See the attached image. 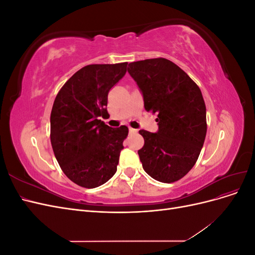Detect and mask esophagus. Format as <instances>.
Wrapping results in <instances>:
<instances>
[{
  "label": "esophagus",
  "mask_w": 255,
  "mask_h": 255,
  "mask_svg": "<svg viewBox=\"0 0 255 255\" xmlns=\"http://www.w3.org/2000/svg\"><path fill=\"white\" fill-rule=\"evenodd\" d=\"M128 132H129V133H135L136 129L133 128H128Z\"/></svg>",
  "instance_id": "1"
}]
</instances>
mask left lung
Instances as JSON below:
<instances>
[{
  "instance_id": "8db88e82",
  "label": "left lung",
  "mask_w": 255,
  "mask_h": 255,
  "mask_svg": "<svg viewBox=\"0 0 255 255\" xmlns=\"http://www.w3.org/2000/svg\"><path fill=\"white\" fill-rule=\"evenodd\" d=\"M143 95L144 110L157 116V133L140 129L138 150L143 170L154 180L173 183L194 167L206 136V107L198 85L166 58L128 64Z\"/></svg>"
}]
</instances>
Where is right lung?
Listing matches in <instances>:
<instances>
[{"label": "right lung", "mask_w": 255, "mask_h": 255, "mask_svg": "<svg viewBox=\"0 0 255 255\" xmlns=\"http://www.w3.org/2000/svg\"><path fill=\"white\" fill-rule=\"evenodd\" d=\"M128 63L88 65L60 88L51 112V144L61 170L76 185L96 188L117 171L126 126L113 128L99 118L110 90L127 73Z\"/></svg>", "instance_id": "right-lung-1"}]
</instances>
